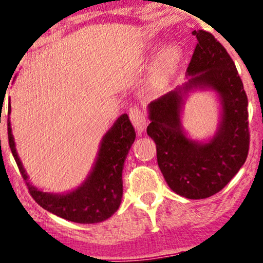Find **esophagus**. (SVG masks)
I'll return each mask as SVG.
<instances>
[{
  "mask_svg": "<svg viewBox=\"0 0 263 263\" xmlns=\"http://www.w3.org/2000/svg\"><path fill=\"white\" fill-rule=\"evenodd\" d=\"M129 119H131L132 124L136 127V129L142 132L146 125V115L139 107H134L129 109Z\"/></svg>",
  "mask_w": 263,
  "mask_h": 263,
  "instance_id": "esophagus-1",
  "label": "esophagus"
}]
</instances>
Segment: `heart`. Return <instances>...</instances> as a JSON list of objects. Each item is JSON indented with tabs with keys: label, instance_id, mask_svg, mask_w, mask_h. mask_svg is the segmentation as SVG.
<instances>
[{
	"label": "heart",
	"instance_id": "b5f03b06",
	"mask_svg": "<svg viewBox=\"0 0 263 263\" xmlns=\"http://www.w3.org/2000/svg\"><path fill=\"white\" fill-rule=\"evenodd\" d=\"M180 59V49L177 45H171L161 54L156 65L155 77L157 80H163L172 74Z\"/></svg>",
	"mask_w": 263,
	"mask_h": 263
}]
</instances>
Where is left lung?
<instances>
[{
  "label": "left lung",
  "mask_w": 263,
  "mask_h": 263,
  "mask_svg": "<svg viewBox=\"0 0 263 263\" xmlns=\"http://www.w3.org/2000/svg\"><path fill=\"white\" fill-rule=\"evenodd\" d=\"M192 34L197 44L187 67L191 78L150 102L146 132L168 186L183 197L201 199L222 190L238 173L249 153L250 132L248 97L233 60L211 32ZM195 87L214 88L222 100L223 120L208 143L191 141L181 129L182 93Z\"/></svg>",
  "instance_id": "8db88e82"
}]
</instances>
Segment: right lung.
<instances>
[{
    "mask_svg": "<svg viewBox=\"0 0 263 263\" xmlns=\"http://www.w3.org/2000/svg\"><path fill=\"white\" fill-rule=\"evenodd\" d=\"M10 114V104L8 115ZM8 143L20 174L27 180L22 161L17 157L12 127L8 119ZM136 132L127 114H122L101 143L99 156L90 176L77 190L66 195L40 191L27 183L30 195L42 208L68 221L96 223L110 218L120 205L122 197V167Z\"/></svg>",
    "mask_w": 263,
    "mask_h": 263,
    "instance_id": "obj_1",
    "label": "right lung"
}]
</instances>
